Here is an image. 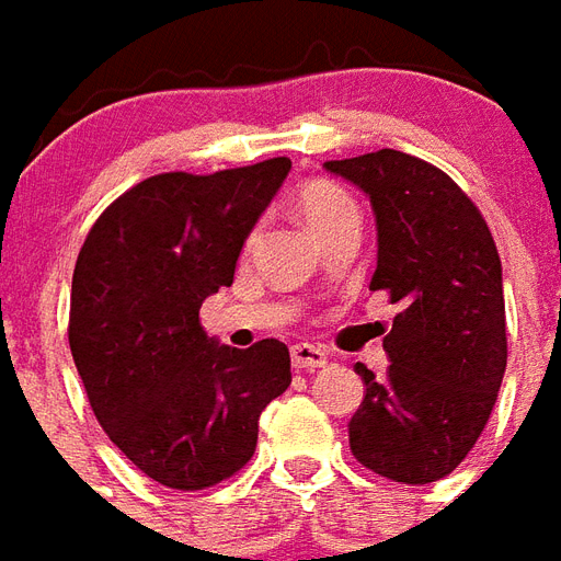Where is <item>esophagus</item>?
<instances>
[{
  "mask_svg": "<svg viewBox=\"0 0 561 561\" xmlns=\"http://www.w3.org/2000/svg\"><path fill=\"white\" fill-rule=\"evenodd\" d=\"M291 365L297 371H314L327 365V354L314 344H294L291 347Z\"/></svg>",
  "mask_w": 561,
  "mask_h": 561,
  "instance_id": "1",
  "label": "esophagus"
}]
</instances>
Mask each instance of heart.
I'll return each mask as SVG.
<instances>
[{"label": "heart", "mask_w": 561, "mask_h": 561, "mask_svg": "<svg viewBox=\"0 0 561 561\" xmlns=\"http://www.w3.org/2000/svg\"><path fill=\"white\" fill-rule=\"evenodd\" d=\"M297 214H300L302 222L312 228L318 238H321L323 231H330L333 226L344 222V219L359 217L354 198L347 196L342 186L333 184V181H309V184H302L300 193H297ZM255 240H259V234L252 231L243 249L252 252Z\"/></svg>", "instance_id": "heart-1"}]
</instances>
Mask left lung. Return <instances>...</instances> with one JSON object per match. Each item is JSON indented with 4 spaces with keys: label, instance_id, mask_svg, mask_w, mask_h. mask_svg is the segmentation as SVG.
Instances as JSON below:
<instances>
[{
    "label": "left lung",
    "instance_id": "obj_1",
    "mask_svg": "<svg viewBox=\"0 0 561 561\" xmlns=\"http://www.w3.org/2000/svg\"><path fill=\"white\" fill-rule=\"evenodd\" d=\"M327 169L371 198L368 291L401 306L383 339L392 359L383 380L356 363L365 398L351 419V451L386 479L439 481L481 437L505 375L500 252L479 207L437 165L380 148Z\"/></svg>",
    "mask_w": 561,
    "mask_h": 561
}]
</instances>
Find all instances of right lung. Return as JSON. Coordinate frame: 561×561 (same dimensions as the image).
<instances>
[{
  "label": "right lung",
  "mask_w": 561,
  "mask_h": 561,
  "mask_svg": "<svg viewBox=\"0 0 561 561\" xmlns=\"http://www.w3.org/2000/svg\"><path fill=\"white\" fill-rule=\"evenodd\" d=\"M288 157L130 186L82 243L68 342L106 437L163 488L205 491L243 470L261 410L291 386L276 339L247 351L207 339L202 302L234 282L243 240Z\"/></svg>",
  "instance_id": "1"
}]
</instances>
